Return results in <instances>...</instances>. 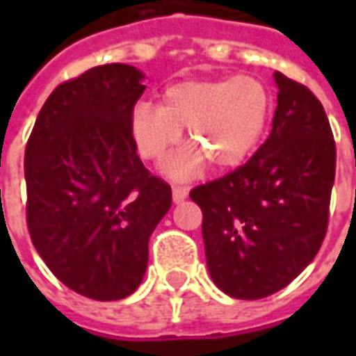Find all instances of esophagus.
I'll return each instance as SVG.
<instances>
[{
    "mask_svg": "<svg viewBox=\"0 0 356 356\" xmlns=\"http://www.w3.org/2000/svg\"><path fill=\"white\" fill-rule=\"evenodd\" d=\"M171 193H173V202H175V204H179V202H183L186 196H188V188H186V186H181V185H173Z\"/></svg>",
    "mask_w": 356,
    "mask_h": 356,
    "instance_id": "obj_1",
    "label": "esophagus"
}]
</instances>
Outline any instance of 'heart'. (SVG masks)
I'll list each match as a JSON object with an SVG mask.
<instances>
[{
  "instance_id": "1",
  "label": "heart",
  "mask_w": 356,
  "mask_h": 356,
  "mask_svg": "<svg viewBox=\"0 0 356 356\" xmlns=\"http://www.w3.org/2000/svg\"><path fill=\"white\" fill-rule=\"evenodd\" d=\"M270 116V95L254 76L188 80L165 89L158 106L140 102L133 110L131 133L139 154L162 162L181 139L193 147L165 163L173 179L194 177L206 160L229 170L246 160L261 139Z\"/></svg>"
}]
</instances>
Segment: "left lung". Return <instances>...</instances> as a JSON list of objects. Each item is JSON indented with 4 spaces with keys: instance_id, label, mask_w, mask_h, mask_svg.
Masks as SVG:
<instances>
[{
    "instance_id": "left-lung-1",
    "label": "left lung",
    "mask_w": 356,
    "mask_h": 356,
    "mask_svg": "<svg viewBox=\"0 0 356 356\" xmlns=\"http://www.w3.org/2000/svg\"><path fill=\"white\" fill-rule=\"evenodd\" d=\"M273 129L255 154L223 177L194 186L206 263L236 299L282 290L318 254L336 177V140L321 101L282 72Z\"/></svg>"
}]
</instances>
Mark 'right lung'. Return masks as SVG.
<instances>
[{
    "label": "right lung",
    "instance_id": "right-lung-1",
    "mask_svg": "<svg viewBox=\"0 0 356 356\" xmlns=\"http://www.w3.org/2000/svg\"><path fill=\"white\" fill-rule=\"evenodd\" d=\"M129 65H102L47 97L24 152L26 225L60 282L116 301L139 288L171 186L143 165L131 116L145 91Z\"/></svg>",
    "mask_w": 356,
    "mask_h": 356
}]
</instances>
